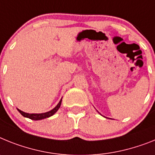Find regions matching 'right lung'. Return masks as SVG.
Returning <instances> with one entry per match:
<instances>
[{
	"mask_svg": "<svg viewBox=\"0 0 155 155\" xmlns=\"http://www.w3.org/2000/svg\"><path fill=\"white\" fill-rule=\"evenodd\" d=\"M61 101H59V103L58 104V105L56 106L54 108H53V109L51 110L50 111H48V112L41 113V114H29V113H25L19 109H18V111H19V113L22 115V116L30 118V119H32V120H40V119H44V118H48V117L52 116V115H53L54 114V113L59 109V107H60V106H61Z\"/></svg>",
	"mask_w": 155,
	"mask_h": 155,
	"instance_id": "add662e5",
	"label": "right lung"
}]
</instances>
